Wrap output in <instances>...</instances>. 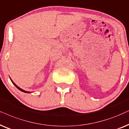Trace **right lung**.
Returning <instances> with one entry per match:
<instances>
[{"label":"right lung","mask_w":129,"mask_h":129,"mask_svg":"<svg viewBox=\"0 0 129 129\" xmlns=\"http://www.w3.org/2000/svg\"><path fill=\"white\" fill-rule=\"evenodd\" d=\"M11 81H12V83H13V84H14V85H15V86H16V87H17L18 88V89H19V90H21V92H25V93H30V92H27V91H25V90H23V89H21V88H20V87H18V86H17V85H16V84H15V83H14V81H13L12 80H11Z\"/></svg>","instance_id":"1"}]
</instances>
